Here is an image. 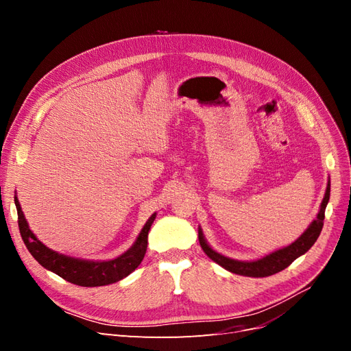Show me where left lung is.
<instances>
[{"instance_id": "1", "label": "left lung", "mask_w": 351, "mask_h": 351, "mask_svg": "<svg viewBox=\"0 0 351 351\" xmlns=\"http://www.w3.org/2000/svg\"><path fill=\"white\" fill-rule=\"evenodd\" d=\"M329 193H331V182L328 180L326 190H325V196L322 199V204L319 208V212H317L316 218L311 222V226L306 228L303 234L293 241L291 244L285 247H281L278 250H274L265 256L254 259V261H237V259H231L228 256H224V254L218 253L217 250L212 249L209 246V243L206 241L204 231H202L199 226V243L204 252L208 254V258H210L215 263H218L219 267L224 269L243 275V277H253V278H263V277H269V275L277 274L282 269H285L291 262H294L297 258H300L302 254H304L307 250H309L315 241L319 237L322 227H324V218H325V208L328 205L329 200Z\"/></svg>"}]
</instances>
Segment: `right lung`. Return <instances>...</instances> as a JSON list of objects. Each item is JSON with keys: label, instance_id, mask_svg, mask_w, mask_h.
Segmentation results:
<instances>
[{"label": "right lung", "instance_id": "right-lung-1", "mask_svg": "<svg viewBox=\"0 0 351 351\" xmlns=\"http://www.w3.org/2000/svg\"><path fill=\"white\" fill-rule=\"evenodd\" d=\"M14 204L19 215V230L22 239L30 252L42 267L45 269L60 275L66 281L82 285V287H101L114 284L130 275L145 258L147 247V234H149L151 226L156 218V212L149 217L143 226L142 231L137 236L136 241L132 244L130 249H127L120 256L110 261H88L80 258L67 256V254L58 253L47 247L44 243L38 240L34 231L29 228L25 214L20 206L17 196H14Z\"/></svg>", "mask_w": 351, "mask_h": 351}]
</instances>
